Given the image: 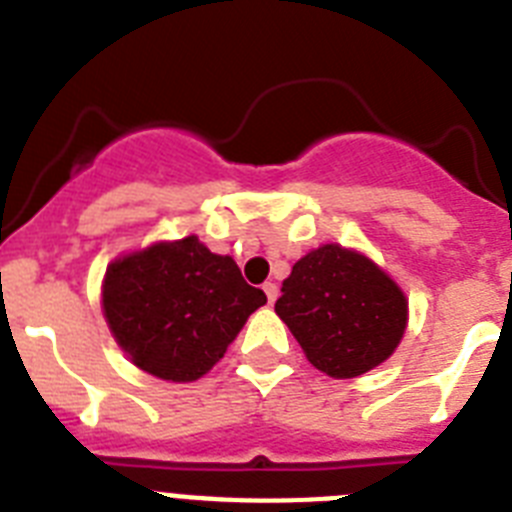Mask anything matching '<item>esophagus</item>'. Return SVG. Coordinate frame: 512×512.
<instances>
[{"mask_svg": "<svg viewBox=\"0 0 512 512\" xmlns=\"http://www.w3.org/2000/svg\"><path fill=\"white\" fill-rule=\"evenodd\" d=\"M264 295H266V300H269V305H274V300H277V295H279V287L274 282H266L264 284Z\"/></svg>", "mask_w": 512, "mask_h": 512, "instance_id": "34e87169", "label": "esophagus"}]
</instances>
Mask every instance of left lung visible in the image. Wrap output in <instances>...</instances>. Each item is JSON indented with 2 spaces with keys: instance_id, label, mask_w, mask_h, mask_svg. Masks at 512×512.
Listing matches in <instances>:
<instances>
[{
  "instance_id": "8db88e82",
  "label": "left lung",
  "mask_w": 512,
  "mask_h": 512,
  "mask_svg": "<svg viewBox=\"0 0 512 512\" xmlns=\"http://www.w3.org/2000/svg\"><path fill=\"white\" fill-rule=\"evenodd\" d=\"M307 361L351 379L390 359L408 325V300L377 264L328 243L302 256L274 305Z\"/></svg>"
}]
</instances>
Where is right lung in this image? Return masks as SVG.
<instances>
[{"label": "right lung", "mask_w": 512, "mask_h": 512, "mask_svg": "<svg viewBox=\"0 0 512 512\" xmlns=\"http://www.w3.org/2000/svg\"><path fill=\"white\" fill-rule=\"evenodd\" d=\"M102 305L135 366L169 382H194L223 359L266 295L246 284L230 256L210 253L189 235L110 264Z\"/></svg>", "instance_id": "right-lung-1"}]
</instances>
